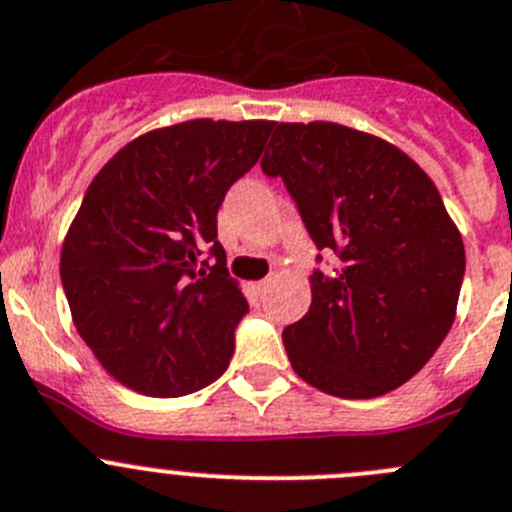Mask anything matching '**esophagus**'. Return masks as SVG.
I'll list each match as a JSON object with an SVG mask.
<instances>
[{"mask_svg":"<svg viewBox=\"0 0 512 512\" xmlns=\"http://www.w3.org/2000/svg\"><path fill=\"white\" fill-rule=\"evenodd\" d=\"M267 285H270V278H265V280H260V283H257V290H265Z\"/></svg>","mask_w":512,"mask_h":512,"instance_id":"obj_1","label":"esophagus"}]
</instances>
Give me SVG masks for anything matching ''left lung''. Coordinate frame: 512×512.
I'll return each instance as SVG.
<instances>
[{
	"instance_id": "8db88e82",
	"label": "left lung",
	"mask_w": 512,
	"mask_h": 512,
	"mask_svg": "<svg viewBox=\"0 0 512 512\" xmlns=\"http://www.w3.org/2000/svg\"><path fill=\"white\" fill-rule=\"evenodd\" d=\"M280 176L336 272L310 275L308 313L283 331L295 374L341 399L412 379L455 323L465 245L434 181L384 138L341 123H272ZM321 260V255H318Z\"/></svg>"
}]
</instances>
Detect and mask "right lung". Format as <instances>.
Listing matches in <instances>:
<instances>
[{
    "mask_svg": "<svg viewBox=\"0 0 512 512\" xmlns=\"http://www.w3.org/2000/svg\"><path fill=\"white\" fill-rule=\"evenodd\" d=\"M270 131L212 118L156 128L90 181L62 242V290L80 338L128 389L171 399L229 366L250 305L229 278L217 212Z\"/></svg>",
    "mask_w": 512,
    "mask_h": 512,
    "instance_id": "add662e5",
    "label": "right lung"
}]
</instances>
